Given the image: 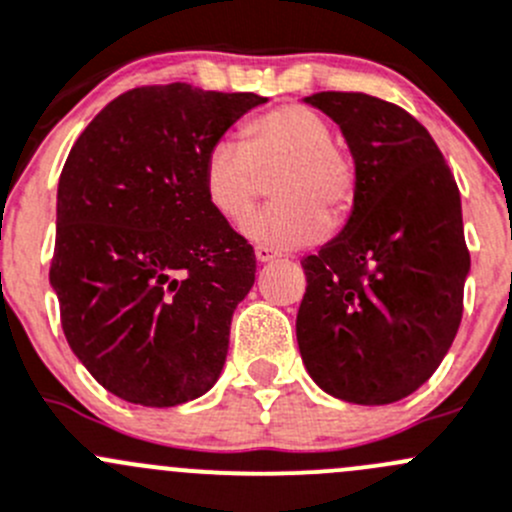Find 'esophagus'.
<instances>
[{"instance_id":"1","label":"esophagus","mask_w":512,"mask_h":512,"mask_svg":"<svg viewBox=\"0 0 512 512\" xmlns=\"http://www.w3.org/2000/svg\"><path fill=\"white\" fill-rule=\"evenodd\" d=\"M255 257H257V262H272V260H277L280 255H277L275 250H270V247H257Z\"/></svg>"}]
</instances>
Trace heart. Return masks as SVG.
<instances>
[{
    "instance_id": "heart-1",
    "label": "heart",
    "mask_w": 512,
    "mask_h": 512,
    "mask_svg": "<svg viewBox=\"0 0 512 512\" xmlns=\"http://www.w3.org/2000/svg\"><path fill=\"white\" fill-rule=\"evenodd\" d=\"M277 171L276 176L274 172ZM272 178V197L245 222V235L267 247H297L325 232L327 215L340 217L355 197V172L335 147L332 127L312 109L285 104L262 114L242 142L220 140L202 167V185L212 210L227 222H242Z\"/></svg>"
}]
</instances>
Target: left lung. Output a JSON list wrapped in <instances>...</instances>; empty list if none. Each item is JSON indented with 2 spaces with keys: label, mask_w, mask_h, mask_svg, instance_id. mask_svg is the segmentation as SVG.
Instances as JSON below:
<instances>
[{
  "label": "left lung",
  "mask_w": 512,
  "mask_h": 512,
  "mask_svg": "<svg viewBox=\"0 0 512 512\" xmlns=\"http://www.w3.org/2000/svg\"><path fill=\"white\" fill-rule=\"evenodd\" d=\"M355 160L345 227L305 257L297 345L317 388L355 405L408 398L448 355L470 272L460 192L430 132L362 92L305 97Z\"/></svg>",
  "instance_id": "1"
}]
</instances>
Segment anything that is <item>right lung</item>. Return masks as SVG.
<instances>
[{
	"instance_id": "obj_1",
	"label": "right lung",
	"mask_w": 512,
	"mask_h": 512,
	"mask_svg": "<svg viewBox=\"0 0 512 512\" xmlns=\"http://www.w3.org/2000/svg\"><path fill=\"white\" fill-rule=\"evenodd\" d=\"M172 82L119 94L69 152L49 282L69 347L117 398L172 408L205 395L230 347L255 255L210 207L205 157L265 104Z\"/></svg>"
}]
</instances>
